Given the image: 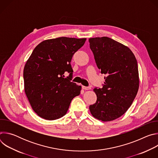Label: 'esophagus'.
<instances>
[{"mask_svg":"<svg viewBox=\"0 0 158 158\" xmlns=\"http://www.w3.org/2000/svg\"><path fill=\"white\" fill-rule=\"evenodd\" d=\"M82 88L84 90H89V89H91V87L90 86H84V85H82Z\"/></svg>","mask_w":158,"mask_h":158,"instance_id":"esophagus-1","label":"esophagus"}]
</instances>
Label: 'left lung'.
Instances as JSON below:
<instances>
[{"mask_svg":"<svg viewBox=\"0 0 158 158\" xmlns=\"http://www.w3.org/2000/svg\"><path fill=\"white\" fill-rule=\"evenodd\" d=\"M89 42L100 73L106 75L102 87L94 89L97 101L89 110L99 120L113 121L125 113L138 93L137 60L127 47L109 37L91 38Z\"/></svg>","mask_w":158,"mask_h":158,"instance_id":"1","label":"left lung"}]
</instances>
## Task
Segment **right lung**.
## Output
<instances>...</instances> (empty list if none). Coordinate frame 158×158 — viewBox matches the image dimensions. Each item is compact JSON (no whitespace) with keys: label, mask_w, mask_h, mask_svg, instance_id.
Returning <instances> with one entry per match:
<instances>
[{"label":"right lung","mask_w":158,"mask_h":158,"mask_svg":"<svg viewBox=\"0 0 158 158\" xmlns=\"http://www.w3.org/2000/svg\"><path fill=\"white\" fill-rule=\"evenodd\" d=\"M86 40L61 37L35 47L24 69V90L32 108L40 118L55 120L64 116L81 86L71 82L73 55ZM70 73L64 77V73Z\"/></svg>","instance_id":"right-lung-1"}]
</instances>
